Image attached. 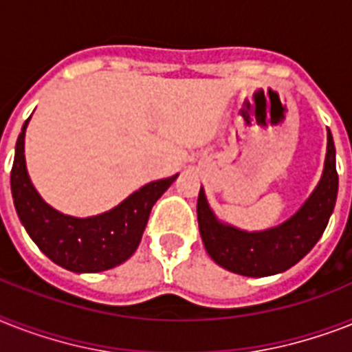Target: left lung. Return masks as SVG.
<instances>
[{
	"instance_id": "8db88e82",
	"label": "left lung",
	"mask_w": 352,
	"mask_h": 352,
	"mask_svg": "<svg viewBox=\"0 0 352 352\" xmlns=\"http://www.w3.org/2000/svg\"><path fill=\"white\" fill-rule=\"evenodd\" d=\"M336 150L327 130V153L318 186L295 215L264 231H244L222 224L199 191L197 219L208 255L224 270L242 276H271L300 262L320 241L336 204Z\"/></svg>"
}]
</instances>
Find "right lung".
I'll list each match as a JSON object with an SVG mask.
<instances>
[{
  "instance_id": "add662e5",
  "label": "right lung",
  "mask_w": 352,
  "mask_h": 352,
  "mask_svg": "<svg viewBox=\"0 0 352 352\" xmlns=\"http://www.w3.org/2000/svg\"><path fill=\"white\" fill-rule=\"evenodd\" d=\"M28 117L16 142L10 188L21 224L48 258L74 273H99L126 262L142 239L148 217L177 175L148 182L113 210L77 219L54 210L34 188L25 162V131Z\"/></svg>"
}]
</instances>
